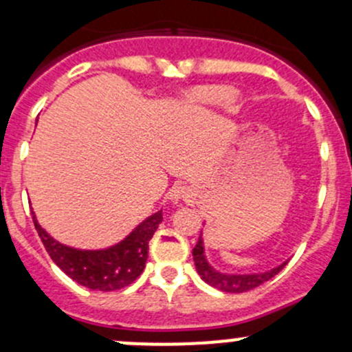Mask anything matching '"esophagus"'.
Instances as JSON below:
<instances>
[{
	"instance_id": "esophagus-1",
	"label": "esophagus",
	"mask_w": 352,
	"mask_h": 352,
	"mask_svg": "<svg viewBox=\"0 0 352 352\" xmlns=\"http://www.w3.org/2000/svg\"><path fill=\"white\" fill-rule=\"evenodd\" d=\"M189 196H190V190L189 187L186 186H173L172 189L168 190V201L173 202V204H179V202L186 201Z\"/></svg>"
}]
</instances>
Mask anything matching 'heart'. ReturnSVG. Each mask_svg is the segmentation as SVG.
Returning <instances> with one entry per match:
<instances>
[{"label": "heart", "mask_w": 352, "mask_h": 352, "mask_svg": "<svg viewBox=\"0 0 352 352\" xmlns=\"http://www.w3.org/2000/svg\"><path fill=\"white\" fill-rule=\"evenodd\" d=\"M194 100L202 105H230L236 100V91L230 87H206L194 91Z\"/></svg>", "instance_id": "b5f03b06"}]
</instances>
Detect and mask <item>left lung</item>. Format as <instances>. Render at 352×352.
Instances as JSON below:
<instances>
[{
	"label": "left lung",
	"mask_w": 352,
	"mask_h": 352,
	"mask_svg": "<svg viewBox=\"0 0 352 352\" xmlns=\"http://www.w3.org/2000/svg\"><path fill=\"white\" fill-rule=\"evenodd\" d=\"M194 255V264H196L197 274L201 276V279L204 283H208L209 286L216 287L219 291H225V293H245V291H250L254 287L264 285L265 281H269L271 278H274L279 271L287 264L276 265V267L269 269L265 272H254V274H228V272H221L218 269L212 267L208 262L204 252V239H202V232L199 235V240L192 250Z\"/></svg>",
	"instance_id": "8db88e82"
}]
</instances>
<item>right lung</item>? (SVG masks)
I'll list each match as a JSON object with an SVG mask.
<instances>
[{"label": "right lung", "mask_w": 352, "mask_h": 352, "mask_svg": "<svg viewBox=\"0 0 352 352\" xmlns=\"http://www.w3.org/2000/svg\"><path fill=\"white\" fill-rule=\"evenodd\" d=\"M162 211L148 216L119 243L98 250H81L52 239L34 214V225L59 269L78 285L97 291H116L129 286L143 272L148 258V243L162 223Z\"/></svg>", "instance_id": "obj_1"}]
</instances>
